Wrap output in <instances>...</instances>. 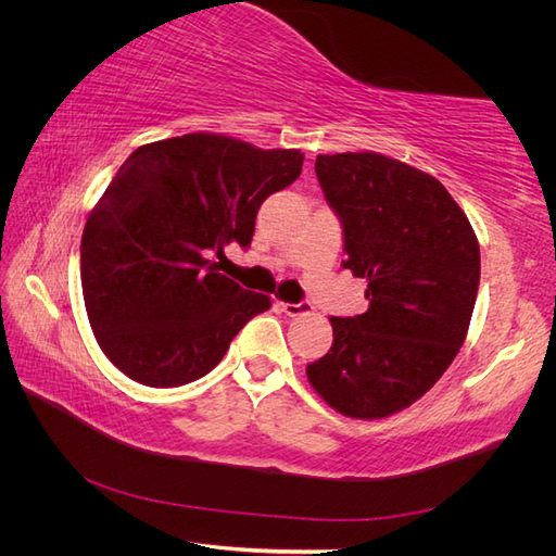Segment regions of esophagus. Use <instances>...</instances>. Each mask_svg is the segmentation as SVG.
<instances>
[{"label": "esophagus", "instance_id": "esophagus-1", "mask_svg": "<svg viewBox=\"0 0 556 556\" xmlns=\"http://www.w3.org/2000/svg\"><path fill=\"white\" fill-rule=\"evenodd\" d=\"M278 308L290 315V317H299V315H308L313 313V306L308 304V301H301V304H288V301H278Z\"/></svg>", "mask_w": 556, "mask_h": 556}]
</instances>
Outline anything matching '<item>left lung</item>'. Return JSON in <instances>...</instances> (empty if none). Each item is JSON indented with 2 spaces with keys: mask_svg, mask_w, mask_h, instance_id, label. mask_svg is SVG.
<instances>
[{
  "mask_svg": "<svg viewBox=\"0 0 556 556\" xmlns=\"http://www.w3.org/2000/svg\"><path fill=\"white\" fill-rule=\"evenodd\" d=\"M339 213L345 268L364 278L368 311L331 317L333 343L306 366L333 410L380 419L408 408L466 341L480 285V245L441 180L380 153L317 155Z\"/></svg>",
  "mask_w": 556,
  "mask_h": 556,
  "instance_id": "left-lung-1",
  "label": "left lung"
}]
</instances>
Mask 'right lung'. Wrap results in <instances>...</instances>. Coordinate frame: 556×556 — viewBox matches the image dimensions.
<instances>
[{"mask_svg":"<svg viewBox=\"0 0 556 556\" xmlns=\"http://www.w3.org/2000/svg\"><path fill=\"white\" fill-rule=\"evenodd\" d=\"M301 166V150L206 131L134 150L80 239L83 299L113 366L148 387H178L220 364L271 296L217 274L208 255L248 248L264 199Z\"/></svg>","mask_w":556,"mask_h":556,"instance_id":"add662e5","label":"right lung"}]
</instances>
